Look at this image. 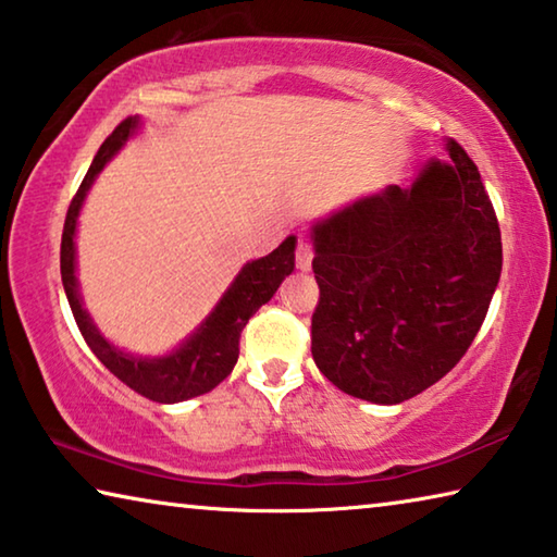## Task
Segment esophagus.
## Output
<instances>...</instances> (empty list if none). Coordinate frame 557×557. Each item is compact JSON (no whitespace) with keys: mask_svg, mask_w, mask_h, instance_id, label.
<instances>
[{"mask_svg":"<svg viewBox=\"0 0 557 557\" xmlns=\"http://www.w3.org/2000/svg\"><path fill=\"white\" fill-rule=\"evenodd\" d=\"M311 261H313L311 244H308V239H298V246H296V267L300 271H308V269H311Z\"/></svg>","mask_w":557,"mask_h":557,"instance_id":"esophagus-1","label":"esophagus"}]
</instances>
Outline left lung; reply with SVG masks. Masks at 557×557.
<instances>
[{
    "label": "left lung",
    "instance_id": "1",
    "mask_svg": "<svg viewBox=\"0 0 557 557\" xmlns=\"http://www.w3.org/2000/svg\"><path fill=\"white\" fill-rule=\"evenodd\" d=\"M412 187H387L313 226L321 298L311 352L335 387L397 405L440 382L476 338L500 278V230L457 140Z\"/></svg>",
    "mask_w": 557,
    "mask_h": 557
}]
</instances>
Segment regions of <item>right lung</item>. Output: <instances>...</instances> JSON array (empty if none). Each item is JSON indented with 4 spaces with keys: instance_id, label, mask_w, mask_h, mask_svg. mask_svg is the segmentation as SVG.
Wrapping results in <instances>:
<instances>
[{
    "instance_id": "1",
    "label": "right lung",
    "mask_w": 557,
    "mask_h": 557,
    "mask_svg": "<svg viewBox=\"0 0 557 557\" xmlns=\"http://www.w3.org/2000/svg\"><path fill=\"white\" fill-rule=\"evenodd\" d=\"M138 121L135 117H125V121L108 135L106 143L100 145L98 154L90 162L84 182H81L78 193L73 195L66 222H63L61 234V281L63 290H66L71 313L76 318V325L88 348L94 350L96 358L106 364L113 375L125 382L127 387L138 392V395L152 399V403H182V399L205 395V392L214 389L230 372L234 370L236 358H239V338L244 325L249 318L259 311V308L271 300L276 294L290 271H294V251H296V236L273 249L269 257L246 263L239 276L234 278L232 288L226 290L224 298L219 300L214 313L207 318L202 327L189 338L180 350H175L168 358H133L117 348H113L103 335L96 331L90 323L88 313L84 311L78 298L76 286V249H73V234H76V216L81 202L94 185V180L108 160L123 148V143L131 138Z\"/></svg>"
}]
</instances>
